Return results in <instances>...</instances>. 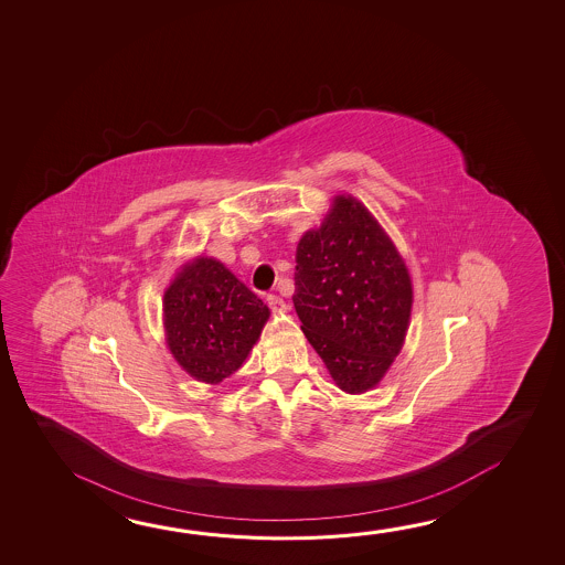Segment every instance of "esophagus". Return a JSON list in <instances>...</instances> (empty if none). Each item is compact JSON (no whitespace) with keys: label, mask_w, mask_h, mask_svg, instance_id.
<instances>
[{"label":"esophagus","mask_w":565,"mask_h":565,"mask_svg":"<svg viewBox=\"0 0 565 565\" xmlns=\"http://www.w3.org/2000/svg\"><path fill=\"white\" fill-rule=\"evenodd\" d=\"M268 306L271 307L274 311H278V313L286 311V301L278 296H268Z\"/></svg>","instance_id":"obj_1"}]
</instances>
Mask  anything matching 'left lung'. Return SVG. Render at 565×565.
I'll return each instance as SVG.
<instances>
[{
  "label": "left lung",
  "instance_id": "8db88e82",
  "mask_svg": "<svg viewBox=\"0 0 565 565\" xmlns=\"http://www.w3.org/2000/svg\"><path fill=\"white\" fill-rule=\"evenodd\" d=\"M296 262L301 331L341 391L366 393L405 343L413 307L405 262L373 214L345 194L301 236Z\"/></svg>",
  "mask_w": 565,
  "mask_h": 565
}]
</instances>
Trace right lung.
Instances as JSON below:
<instances>
[{
  "label": "right lung",
  "instance_id": "1",
  "mask_svg": "<svg viewBox=\"0 0 565 565\" xmlns=\"http://www.w3.org/2000/svg\"><path fill=\"white\" fill-rule=\"evenodd\" d=\"M162 313L179 365L196 381L218 385L246 361L269 309L222 262L200 256L167 287Z\"/></svg>",
  "mask_w": 565,
  "mask_h": 565
}]
</instances>
